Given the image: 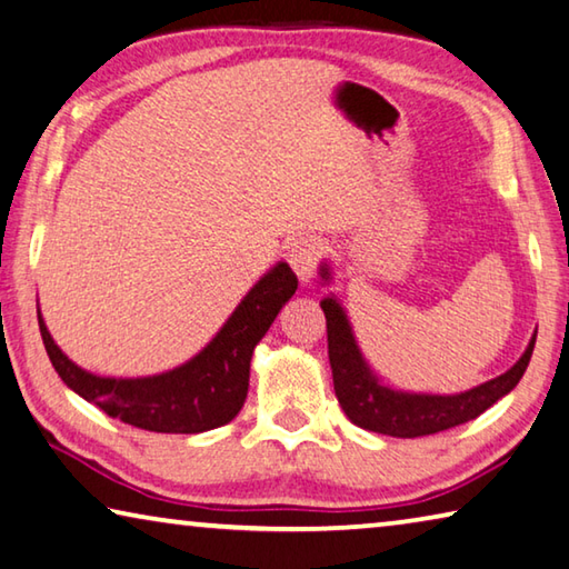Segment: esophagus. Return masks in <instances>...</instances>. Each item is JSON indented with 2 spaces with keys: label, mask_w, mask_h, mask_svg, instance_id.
I'll list each match as a JSON object with an SVG mask.
<instances>
[{
  "label": "esophagus",
  "mask_w": 569,
  "mask_h": 569,
  "mask_svg": "<svg viewBox=\"0 0 569 569\" xmlns=\"http://www.w3.org/2000/svg\"><path fill=\"white\" fill-rule=\"evenodd\" d=\"M320 254H322V244H320V239H315V237L295 239L290 249H287V262H290L297 279H300L302 284H307L315 277Z\"/></svg>",
  "instance_id": "1"
}]
</instances>
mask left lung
<instances>
[{"label":"left lung","instance_id":"1","mask_svg":"<svg viewBox=\"0 0 569 569\" xmlns=\"http://www.w3.org/2000/svg\"><path fill=\"white\" fill-rule=\"evenodd\" d=\"M320 277L327 284L332 282V269L327 262L320 264ZM320 307L327 320V350H330L335 395L340 400V407L357 427L390 437H425L480 417L487 407L502 400L522 380L537 340L535 330L525 355L510 370L467 392H402L382 385L380 377L367 365L340 300L330 295L325 297Z\"/></svg>","mask_w":569,"mask_h":569}]
</instances>
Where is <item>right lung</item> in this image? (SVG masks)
Wrapping results in <instances>:
<instances>
[{"label": "right lung", "instance_id": "right-lung-1", "mask_svg": "<svg viewBox=\"0 0 569 569\" xmlns=\"http://www.w3.org/2000/svg\"><path fill=\"white\" fill-rule=\"evenodd\" d=\"M297 277L277 262L234 307L202 352L174 370L152 377H99L59 350L39 317L44 350L62 382L109 417L147 432L199 435L232 422L249 387V362L279 310L292 300Z\"/></svg>", "mask_w": 569, "mask_h": 569}]
</instances>
